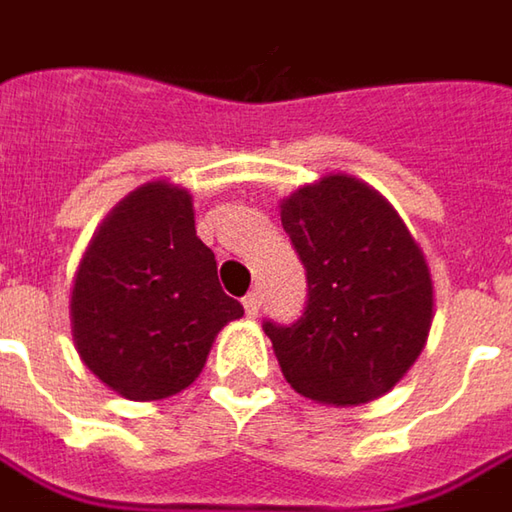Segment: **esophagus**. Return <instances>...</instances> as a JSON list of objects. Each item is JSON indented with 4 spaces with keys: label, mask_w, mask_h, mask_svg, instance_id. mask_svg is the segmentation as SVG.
Returning a JSON list of instances; mask_svg holds the SVG:
<instances>
[{
    "label": "esophagus",
    "mask_w": 512,
    "mask_h": 512,
    "mask_svg": "<svg viewBox=\"0 0 512 512\" xmlns=\"http://www.w3.org/2000/svg\"><path fill=\"white\" fill-rule=\"evenodd\" d=\"M259 309H262V300H259L256 291H250V294L244 297V311H247V317H259Z\"/></svg>",
    "instance_id": "34e87169"
}]
</instances>
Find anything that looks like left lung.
<instances>
[{
  "mask_svg": "<svg viewBox=\"0 0 512 512\" xmlns=\"http://www.w3.org/2000/svg\"><path fill=\"white\" fill-rule=\"evenodd\" d=\"M282 230L306 268V309L265 320L288 384L323 405L387 393L425 347L431 274L396 209L367 183L332 174L282 203Z\"/></svg>",
  "mask_w": 512,
  "mask_h": 512,
  "instance_id": "8db88e82",
  "label": "left lung"
}]
</instances>
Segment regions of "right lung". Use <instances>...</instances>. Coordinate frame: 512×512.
Instances as JSON below:
<instances>
[{
    "instance_id": "obj_1",
    "label": "right lung",
    "mask_w": 512,
    "mask_h": 512,
    "mask_svg": "<svg viewBox=\"0 0 512 512\" xmlns=\"http://www.w3.org/2000/svg\"><path fill=\"white\" fill-rule=\"evenodd\" d=\"M195 230L192 195L148 183L92 236L72 288L81 361L125 399H163L198 379L215 335L241 317Z\"/></svg>"
}]
</instances>
